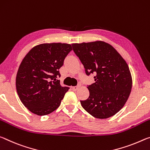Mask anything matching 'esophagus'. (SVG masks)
Wrapping results in <instances>:
<instances>
[{"instance_id":"esophagus-1","label":"esophagus","mask_w":150,"mask_h":150,"mask_svg":"<svg viewBox=\"0 0 150 150\" xmlns=\"http://www.w3.org/2000/svg\"><path fill=\"white\" fill-rule=\"evenodd\" d=\"M79 88H80L79 86H76L72 87V90H74V91H77V90L79 89Z\"/></svg>"}]
</instances>
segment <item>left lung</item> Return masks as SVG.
Instances as JSON below:
<instances>
[{
  "instance_id": "8db88e82",
  "label": "left lung",
  "mask_w": 150,
  "mask_h": 150,
  "mask_svg": "<svg viewBox=\"0 0 150 150\" xmlns=\"http://www.w3.org/2000/svg\"><path fill=\"white\" fill-rule=\"evenodd\" d=\"M72 46L86 75L95 74V82L87 87L89 97L80 100L81 105L96 118L113 116L123 108L131 92L132 78L126 62L105 42L76 43Z\"/></svg>"
}]
</instances>
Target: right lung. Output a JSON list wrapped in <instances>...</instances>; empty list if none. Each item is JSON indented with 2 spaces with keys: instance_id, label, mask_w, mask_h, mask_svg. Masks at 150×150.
Instances as JSON below:
<instances>
[{
  "instance_id": "1",
  "label": "right lung",
  "mask_w": 150,
  "mask_h": 150,
  "mask_svg": "<svg viewBox=\"0 0 150 150\" xmlns=\"http://www.w3.org/2000/svg\"><path fill=\"white\" fill-rule=\"evenodd\" d=\"M72 50L65 43H45L34 46L23 58L16 78L20 100L38 116L50 114L60 106L69 88L60 84L59 69Z\"/></svg>"
}]
</instances>
